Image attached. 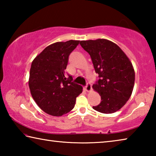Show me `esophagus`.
Here are the masks:
<instances>
[{"label":"esophagus","mask_w":156,"mask_h":156,"mask_svg":"<svg viewBox=\"0 0 156 156\" xmlns=\"http://www.w3.org/2000/svg\"><path fill=\"white\" fill-rule=\"evenodd\" d=\"M84 89H85V91H87V92H89L91 91V85L90 83H87V86L85 87V88H84Z\"/></svg>","instance_id":"esophagus-1"}]
</instances>
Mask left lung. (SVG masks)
Wrapping results in <instances>:
<instances>
[{"label": "left lung", "mask_w": 156, "mask_h": 156, "mask_svg": "<svg viewBox=\"0 0 156 156\" xmlns=\"http://www.w3.org/2000/svg\"><path fill=\"white\" fill-rule=\"evenodd\" d=\"M81 47L89 53L100 79L93 85L101 102L93 109L102 113L120 110L131 96L135 72L131 60L119 46L107 39L82 41Z\"/></svg>", "instance_id": "8db88e82"}]
</instances>
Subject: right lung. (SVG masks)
I'll return each instance as SVG.
<instances>
[{"instance_id":"obj_1","label":"right lung","mask_w":156,"mask_h":156,"mask_svg":"<svg viewBox=\"0 0 156 156\" xmlns=\"http://www.w3.org/2000/svg\"><path fill=\"white\" fill-rule=\"evenodd\" d=\"M80 41L57 42L47 46L31 63L29 87L34 101L53 116H62L72 111L83 87L66 78L69 56Z\"/></svg>"}]
</instances>
